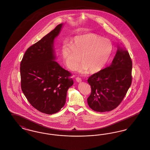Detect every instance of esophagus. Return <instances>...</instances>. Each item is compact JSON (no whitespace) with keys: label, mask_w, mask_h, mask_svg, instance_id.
Listing matches in <instances>:
<instances>
[{"label":"esophagus","mask_w":150,"mask_h":150,"mask_svg":"<svg viewBox=\"0 0 150 150\" xmlns=\"http://www.w3.org/2000/svg\"><path fill=\"white\" fill-rule=\"evenodd\" d=\"M76 81L77 82H81V79L80 78H79V77H77V78H76Z\"/></svg>","instance_id":"34e87169"}]
</instances>
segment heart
Segmentation results:
<instances>
[{"label":"heart","instance_id":"obj_1","mask_svg":"<svg viewBox=\"0 0 150 150\" xmlns=\"http://www.w3.org/2000/svg\"><path fill=\"white\" fill-rule=\"evenodd\" d=\"M113 45L110 40L94 34L75 37L71 45L64 43L61 47V56L66 66L71 71L97 72L106 64L111 56Z\"/></svg>","mask_w":150,"mask_h":150}]
</instances>
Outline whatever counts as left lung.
Masks as SVG:
<instances>
[{
  "label": "left lung",
  "mask_w": 150,
  "mask_h": 150,
  "mask_svg": "<svg viewBox=\"0 0 150 150\" xmlns=\"http://www.w3.org/2000/svg\"><path fill=\"white\" fill-rule=\"evenodd\" d=\"M132 70V61L128 52L119 47L111 64L88 79L91 87L87 99L90 108L103 112L117 107L131 86Z\"/></svg>",
  "instance_id": "left-lung-1"
}]
</instances>
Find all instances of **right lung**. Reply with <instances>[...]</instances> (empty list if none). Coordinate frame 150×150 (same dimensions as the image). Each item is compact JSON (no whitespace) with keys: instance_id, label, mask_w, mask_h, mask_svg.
I'll use <instances>...</instances> for the list:
<instances>
[{"instance_id":"add662e5","label":"right lung","mask_w":150,"mask_h":150,"mask_svg":"<svg viewBox=\"0 0 150 150\" xmlns=\"http://www.w3.org/2000/svg\"><path fill=\"white\" fill-rule=\"evenodd\" d=\"M62 24L30 46L20 64L21 89L29 103L46 114L57 113L65 104L71 74L54 60L53 43Z\"/></svg>"}]
</instances>
